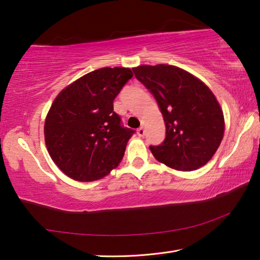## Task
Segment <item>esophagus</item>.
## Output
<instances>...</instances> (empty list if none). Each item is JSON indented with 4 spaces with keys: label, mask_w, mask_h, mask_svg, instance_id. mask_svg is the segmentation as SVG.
Masks as SVG:
<instances>
[{
    "label": "esophagus",
    "mask_w": 260,
    "mask_h": 260,
    "mask_svg": "<svg viewBox=\"0 0 260 260\" xmlns=\"http://www.w3.org/2000/svg\"><path fill=\"white\" fill-rule=\"evenodd\" d=\"M138 134H139L140 138H143V136L146 135V129H144L143 127H140V128L138 129Z\"/></svg>",
    "instance_id": "obj_1"
}]
</instances>
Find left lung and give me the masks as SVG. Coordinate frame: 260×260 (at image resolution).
Returning <instances> with one entry per match:
<instances>
[{
    "mask_svg": "<svg viewBox=\"0 0 260 260\" xmlns=\"http://www.w3.org/2000/svg\"><path fill=\"white\" fill-rule=\"evenodd\" d=\"M133 72L156 99L164 117L165 140L149 147L153 157L178 171L205 165L225 132L222 110L210 88L173 65H141Z\"/></svg>",
    "mask_w": 260,
    "mask_h": 260,
    "instance_id": "8db88e82",
    "label": "left lung"
}]
</instances>
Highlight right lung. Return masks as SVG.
<instances>
[{
    "instance_id": "right-lung-1",
    "label": "right lung",
    "mask_w": 260,
    "mask_h": 260,
    "mask_svg": "<svg viewBox=\"0 0 260 260\" xmlns=\"http://www.w3.org/2000/svg\"><path fill=\"white\" fill-rule=\"evenodd\" d=\"M133 77L131 69L103 68L60 91L45 122L48 152L77 181H94L119 165L135 131L113 111V101Z\"/></svg>"
}]
</instances>
